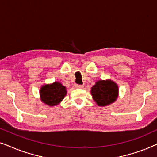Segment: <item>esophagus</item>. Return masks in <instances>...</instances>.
Listing matches in <instances>:
<instances>
[{"label": "esophagus", "mask_w": 157, "mask_h": 157, "mask_svg": "<svg viewBox=\"0 0 157 157\" xmlns=\"http://www.w3.org/2000/svg\"><path fill=\"white\" fill-rule=\"evenodd\" d=\"M75 87H76V89H82V88H83V85L76 84V85H75Z\"/></svg>", "instance_id": "1"}]
</instances>
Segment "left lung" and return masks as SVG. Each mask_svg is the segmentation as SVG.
<instances>
[{
    "label": "left lung",
    "mask_w": 157,
    "mask_h": 157,
    "mask_svg": "<svg viewBox=\"0 0 157 157\" xmlns=\"http://www.w3.org/2000/svg\"><path fill=\"white\" fill-rule=\"evenodd\" d=\"M91 93L98 106H106L117 99L119 87L117 83L109 79L99 80L92 86Z\"/></svg>",
    "instance_id": "left-lung-1"
}]
</instances>
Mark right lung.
I'll return each instance as SVG.
<instances>
[{"instance_id": "obj_1", "label": "right lung", "mask_w": 157, "mask_h": 157, "mask_svg": "<svg viewBox=\"0 0 157 157\" xmlns=\"http://www.w3.org/2000/svg\"><path fill=\"white\" fill-rule=\"evenodd\" d=\"M67 91L61 83L56 82L51 84H45L40 89V100L50 106L59 105L66 95Z\"/></svg>"}]
</instances>
